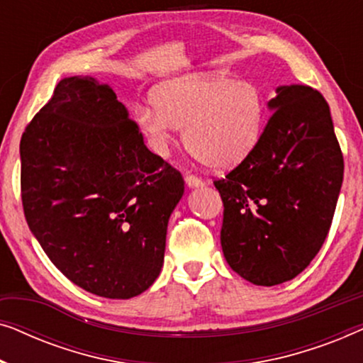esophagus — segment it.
<instances>
[{
    "label": "esophagus",
    "mask_w": 363,
    "mask_h": 363,
    "mask_svg": "<svg viewBox=\"0 0 363 363\" xmlns=\"http://www.w3.org/2000/svg\"><path fill=\"white\" fill-rule=\"evenodd\" d=\"M185 182H186L188 186H201L203 185L201 178L196 177V175H191V173H186Z\"/></svg>",
    "instance_id": "1"
}]
</instances>
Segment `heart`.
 <instances>
[{
	"instance_id": "1",
	"label": "heart",
	"mask_w": 363,
	"mask_h": 363,
	"mask_svg": "<svg viewBox=\"0 0 363 363\" xmlns=\"http://www.w3.org/2000/svg\"><path fill=\"white\" fill-rule=\"evenodd\" d=\"M267 99L252 81L225 76H186L163 82L153 106L137 113L150 147L165 155L177 127H183L186 150L211 168L245 160L259 143L266 125Z\"/></svg>"
}]
</instances>
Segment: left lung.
Returning a JSON list of instances; mask_svg holds the SVG:
<instances>
[{"instance_id":"left-lung-1","label":"left lung","mask_w":363,"mask_h":363,"mask_svg":"<svg viewBox=\"0 0 363 363\" xmlns=\"http://www.w3.org/2000/svg\"><path fill=\"white\" fill-rule=\"evenodd\" d=\"M255 150L215 183L228 264L256 286L291 281L329 235L344 157L329 104L315 89L282 86Z\"/></svg>"}]
</instances>
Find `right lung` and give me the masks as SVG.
Wrapping results in <instances>:
<instances>
[{"instance_id": "right-lung-1", "label": "right lung", "mask_w": 363, "mask_h": 363, "mask_svg": "<svg viewBox=\"0 0 363 363\" xmlns=\"http://www.w3.org/2000/svg\"><path fill=\"white\" fill-rule=\"evenodd\" d=\"M21 200L52 264L82 289L130 299L160 274L185 190L107 84L62 79L21 137Z\"/></svg>"}]
</instances>
